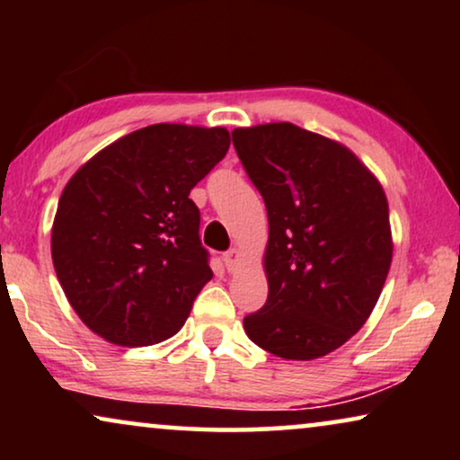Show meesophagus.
Returning a JSON list of instances; mask_svg holds the SVG:
<instances>
[{
  "label": "esophagus",
  "mask_w": 460,
  "mask_h": 460,
  "mask_svg": "<svg viewBox=\"0 0 460 460\" xmlns=\"http://www.w3.org/2000/svg\"><path fill=\"white\" fill-rule=\"evenodd\" d=\"M238 263H241V251L230 249L228 253H224V266L228 272H234V270L238 268Z\"/></svg>",
  "instance_id": "esophagus-1"
}]
</instances>
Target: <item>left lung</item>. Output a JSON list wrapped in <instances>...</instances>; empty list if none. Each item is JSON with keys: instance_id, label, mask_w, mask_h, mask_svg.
I'll use <instances>...</instances> for the list:
<instances>
[{"instance_id": "8db88e82", "label": "left lung", "mask_w": 460, "mask_h": 460, "mask_svg": "<svg viewBox=\"0 0 460 460\" xmlns=\"http://www.w3.org/2000/svg\"><path fill=\"white\" fill-rule=\"evenodd\" d=\"M268 209L266 305L243 320L255 345L316 360L356 335L392 266L383 186L348 146L293 123L232 131Z\"/></svg>"}]
</instances>
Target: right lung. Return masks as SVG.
Instances as JSON below:
<instances>
[{
    "instance_id": "add662e5",
    "label": "right lung",
    "mask_w": 460,
    "mask_h": 460,
    "mask_svg": "<svg viewBox=\"0 0 460 460\" xmlns=\"http://www.w3.org/2000/svg\"><path fill=\"white\" fill-rule=\"evenodd\" d=\"M228 148L224 128L156 123L75 172L56 209L52 261L87 329L144 348L184 326L213 276L188 194Z\"/></svg>"
}]
</instances>
